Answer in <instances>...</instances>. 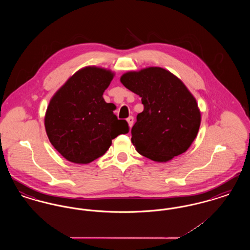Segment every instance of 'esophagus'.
<instances>
[{
  "label": "esophagus",
  "instance_id": "1",
  "mask_svg": "<svg viewBox=\"0 0 250 250\" xmlns=\"http://www.w3.org/2000/svg\"><path fill=\"white\" fill-rule=\"evenodd\" d=\"M127 123H128L129 126L132 127V125H133V124H134V117H133V116H129V117L127 118Z\"/></svg>",
  "mask_w": 250,
  "mask_h": 250
}]
</instances>
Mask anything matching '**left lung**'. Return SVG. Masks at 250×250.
Masks as SVG:
<instances>
[{
	"mask_svg": "<svg viewBox=\"0 0 250 250\" xmlns=\"http://www.w3.org/2000/svg\"><path fill=\"white\" fill-rule=\"evenodd\" d=\"M120 81L142 97L144 106L131 130L138 153L156 162H167L185 153L197 137L202 117L183 82L155 66L126 72Z\"/></svg>",
	"mask_w": 250,
	"mask_h": 250,
	"instance_id": "obj_1",
	"label": "left lung"
}]
</instances>
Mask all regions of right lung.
<instances>
[{
  "mask_svg": "<svg viewBox=\"0 0 250 250\" xmlns=\"http://www.w3.org/2000/svg\"><path fill=\"white\" fill-rule=\"evenodd\" d=\"M114 75L109 69L86 66L51 97L45 128L50 143L66 160L88 164L104 155L113 139L129 131L127 122L113 113V104L103 98Z\"/></svg>",
  "mask_w": 250,
  "mask_h": 250,
  "instance_id": "obj_1",
  "label": "right lung"
}]
</instances>
